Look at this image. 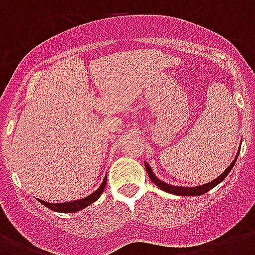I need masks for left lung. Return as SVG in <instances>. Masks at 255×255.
I'll return each mask as SVG.
<instances>
[{
    "instance_id": "8db88e82",
    "label": "left lung",
    "mask_w": 255,
    "mask_h": 255,
    "mask_svg": "<svg viewBox=\"0 0 255 255\" xmlns=\"http://www.w3.org/2000/svg\"><path fill=\"white\" fill-rule=\"evenodd\" d=\"M238 153H240V152H238ZM238 153L237 156H236V159L233 160V163L230 164L229 167H228V169H225V172H224L221 176H218L216 180L208 182V184H204V185H200V186H193V188H182V186H174V185H169V184H165V182L160 181L159 178L156 177L155 174H153V172H152L151 167H149L147 163H145V168H147L148 176H149V178L152 180V182H153L155 185L159 186L160 189H163L164 192L176 194V196H200V194H204L206 193V192H209L210 189H213L214 186L218 185V184H220V182H221L222 180L228 176V174H229V172L233 169L234 164H236V161H237Z\"/></svg>"
}]
</instances>
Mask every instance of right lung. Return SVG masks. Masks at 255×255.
I'll return each mask as SVG.
<instances>
[{"label":"right lung","instance_id":"1","mask_svg":"<svg viewBox=\"0 0 255 255\" xmlns=\"http://www.w3.org/2000/svg\"><path fill=\"white\" fill-rule=\"evenodd\" d=\"M106 182H107V176L104 177L102 185L99 186V189H96L95 192L90 196L85 198H81V200H75V201L70 202H62V204H50V202L42 201L38 198V201L43 204L46 208L54 210V212H61V213H74V212H79V210L85 209L86 206L91 205L92 202H95L98 198L100 197V194L103 193L104 188H106Z\"/></svg>","mask_w":255,"mask_h":255}]
</instances>
